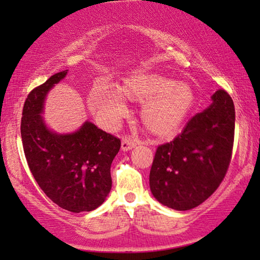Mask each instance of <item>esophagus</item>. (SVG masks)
Here are the masks:
<instances>
[{
  "label": "esophagus",
  "mask_w": 260,
  "mask_h": 260,
  "mask_svg": "<svg viewBox=\"0 0 260 260\" xmlns=\"http://www.w3.org/2000/svg\"><path fill=\"white\" fill-rule=\"evenodd\" d=\"M137 143H138L137 140H135V138L130 137V136H125V137L123 138V141H122V150L123 151L130 150V149H133V148L136 147Z\"/></svg>",
  "instance_id": "obj_1"
}]
</instances>
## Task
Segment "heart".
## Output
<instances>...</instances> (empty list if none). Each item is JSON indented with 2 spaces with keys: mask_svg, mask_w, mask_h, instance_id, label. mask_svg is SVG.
I'll return each instance as SVG.
<instances>
[{
  "mask_svg": "<svg viewBox=\"0 0 260 260\" xmlns=\"http://www.w3.org/2000/svg\"><path fill=\"white\" fill-rule=\"evenodd\" d=\"M127 101L143 103L141 118L151 134L170 136L180 129L195 103V91L189 83L174 81L152 72H138L125 77L116 86L94 88L88 97L91 109L109 124H115L125 113Z\"/></svg>",
  "mask_w": 260,
  "mask_h": 260,
  "instance_id": "obj_1",
  "label": "heart"
}]
</instances>
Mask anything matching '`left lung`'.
<instances>
[{"mask_svg":"<svg viewBox=\"0 0 260 260\" xmlns=\"http://www.w3.org/2000/svg\"><path fill=\"white\" fill-rule=\"evenodd\" d=\"M190 118L182 133L158 145L149 183L156 200L176 211L198 207L218 189L232 157L236 111L225 90Z\"/></svg>","mask_w":260,"mask_h":260,"instance_id":"8db88e82","label":"left lung"}]
</instances>
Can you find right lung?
I'll list each match as a JSON object with an SVG mask.
<instances>
[{
	"label": "right lung",
	"instance_id": "1",
	"mask_svg": "<svg viewBox=\"0 0 260 260\" xmlns=\"http://www.w3.org/2000/svg\"><path fill=\"white\" fill-rule=\"evenodd\" d=\"M66 74L67 70L53 74L27 95L21 138L28 167L44 193L66 211L90 212L111 190L110 169L120 140L90 122L69 135L47 129L41 116L46 94Z\"/></svg>",
	"mask_w": 260,
	"mask_h": 260
}]
</instances>
